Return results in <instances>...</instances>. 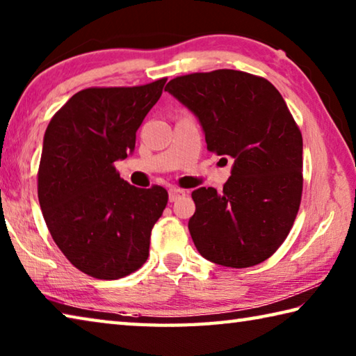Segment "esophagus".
Instances as JSON below:
<instances>
[{
    "label": "esophagus",
    "mask_w": 356,
    "mask_h": 356,
    "mask_svg": "<svg viewBox=\"0 0 356 356\" xmlns=\"http://www.w3.org/2000/svg\"><path fill=\"white\" fill-rule=\"evenodd\" d=\"M170 201L171 202H174V201H177L179 197H182V196H185V190H182V188H177V186H171L170 188Z\"/></svg>",
    "instance_id": "1"
}]
</instances>
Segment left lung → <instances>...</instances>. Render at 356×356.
<instances>
[{
  "label": "left lung",
  "instance_id": "obj_1",
  "mask_svg": "<svg viewBox=\"0 0 356 356\" xmlns=\"http://www.w3.org/2000/svg\"><path fill=\"white\" fill-rule=\"evenodd\" d=\"M165 91L200 119L210 152L234 161L221 193H191L197 251L222 267L264 262L291 232L303 191V138L284 99L265 78L231 69L177 76Z\"/></svg>",
  "mask_w": 356,
  "mask_h": 356
}]
</instances>
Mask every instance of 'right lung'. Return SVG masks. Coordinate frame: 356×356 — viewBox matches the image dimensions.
<instances>
[{"label":"right lung","mask_w":356,"mask_h":356,"mask_svg":"<svg viewBox=\"0 0 356 356\" xmlns=\"http://www.w3.org/2000/svg\"><path fill=\"white\" fill-rule=\"evenodd\" d=\"M165 83L83 89L45 130L38 172L42 215L63 254L92 278H124L147 261L168 191L130 185L114 161L135 150L136 130Z\"/></svg>","instance_id":"obj_1"}]
</instances>
